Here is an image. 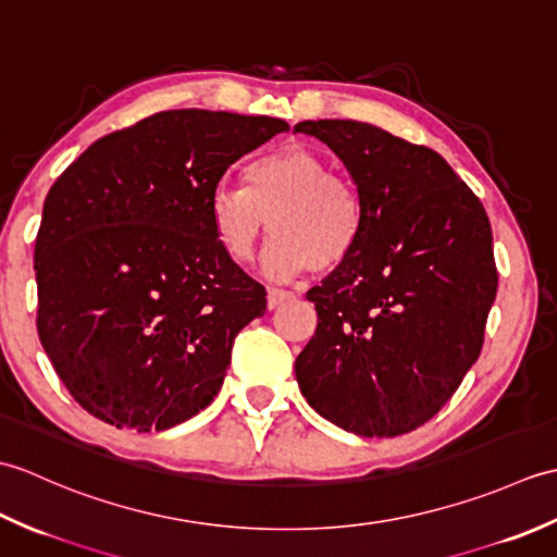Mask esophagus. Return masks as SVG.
<instances>
[{"instance_id":"esophagus-1","label":"esophagus","mask_w":557,"mask_h":557,"mask_svg":"<svg viewBox=\"0 0 557 557\" xmlns=\"http://www.w3.org/2000/svg\"><path fill=\"white\" fill-rule=\"evenodd\" d=\"M294 299L292 292H285V289H268V309L275 311L280 309L282 304H287Z\"/></svg>"}]
</instances>
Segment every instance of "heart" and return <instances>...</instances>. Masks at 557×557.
<instances>
[{
    "instance_id": "obj_1",
    "label": "heart",
    "mask_w": 557,
    "mask_h": 557,
    "mask_svg": "<svg viewBox=\"0 0 557 557\" xmlns=\"http://www.w3.org/2000/svg\"><path fill=\"white\" fill-rule=\"evenodd\" d=\"M242 186L220 184L208 200L210 227L234 263L253 258L263 234H275L263 260L272 280H294L313 268L333 272L357 251L363 203L349 182L335 176L321 152L292 144L246 164Z\"/></svg>"
}]
</instances>
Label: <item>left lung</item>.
<instances>
[{
  "instance_id": "obj_1",
  "label": "left lung",
  "mask_w": 557,
  "mask_h": 557,
  "mask_svg": "<svg viewBox=\"0 0 557 557\" xmlns=\"http://www.w3.org/2000/svg\"><path fill=\"white\" fill-rule=\"evenodd\" d=\"M363 203L345 265L313 287L318 327L294 371L306 401L339 429H419L474 366L498 289L493 232L474 191L435 150L351 120L301 122Z\"/></svg>"
}]
</instances>
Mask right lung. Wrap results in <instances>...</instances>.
I'll return each instance as SVG.
<instances>
[{"instance_id": "1", "label": "right lung", "mask_w": 557, "mask_h": 557, "mask_svg": "<svg viewBox=\"0 0 557 557\" xmlns=\"http://www.w3.org/2000/svg\"><path fill=\"white\" fill-rule=\"evenodd\" d=\"M275 116L170 110L96 140L45 198L38 335L100 421L164 431L206 409L265 289L222 251L212 188L287 132Z\"/></svg>"}]
</instances>
